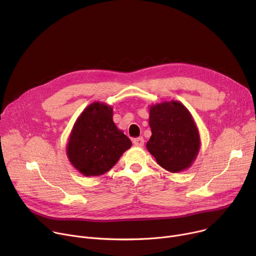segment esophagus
Here are the masks:
<instances>
[{
	"mask_svg": "<svg viewBox=\"0 0 256 256\" xmlns=\"http://www.w3.org/2000/svg\"><path fill=\"white\" fill-rule=\"evenodd\" d=\"M132 143L134 146H138V147H142L144 145V139L142 137H139V138H134L132 140Z\"/></svg>",
	"mask_w": 256,
	"mask_h": 256,
	"instance_id": "1",
	"label": "esophagus"
}]
</instances>
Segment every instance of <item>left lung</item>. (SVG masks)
Instances as JSON below:
<instances>
[{"mask_svg": "<svg viewBox=\"0 0 256 256\" xmlns=\"http://www.w3.org/2000/svg\"><path fill=\"white\" fill-rule=\"evenodd\" d=\"M151 137L147 150L166 171L178 173L190 168L200 145V134L190 112L180 102L150 106Z\"/></svg>", "mask_w": 256, "mask_h": 256, "instance_id": "left-lung-1", "label": "left lung"}]
</instances>
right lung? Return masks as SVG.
Returning a JSON list of instances; mask_svg holds the SVG:
<instances>
[{"label": "right lung", "mask_w": 256, "mask_h": 256, "mask_svg": "<svg viewBox=\"0 0 256 256\" xmlns=\"http://www.w3.org/2000/svg\"><path fill=\"white\" fill-rule=\"evenodd\" d=\"M130 146V140L113 122L112 107L96 102L77 118L66 156L84 176H100L108 172Z\"/></svg>", "instance_id": "obj_1"}]
</instances>
